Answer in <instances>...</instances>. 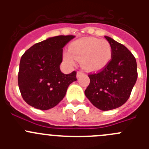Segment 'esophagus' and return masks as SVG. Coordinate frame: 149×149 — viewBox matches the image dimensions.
<instances>
[{"mask_svg": "<svg viewBox=\"0 0 149 149\" xmlns=\"http://www.w3.org/2000/svg\"><path fill=\"white\" fill-rule=\"evenodd\" d=\"M83 74L82 72H77V77H79Z\"/></svg>", "mask_w": 149, "mask_h": 149, "instance_id": "esophagus-1", "label": "esophagus"}]
</instances>
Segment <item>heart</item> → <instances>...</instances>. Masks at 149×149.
<instances>
[{
  "instance_id": "heart-1",
  "label": "heart",
  "mask_w": 149,
  "mask_h": 149,
  "mask_svg": "<svg viewBox=\"0 0 149 149\" xmlns=\"http://www.w3.org/2000/svg\"><path fill=\"white\" fill-rule=\"evenodd\" d=\"M113 51L108 41L97 38H84L72 43L70 51H65L63 58L74 65L76 60L87 71H98L104 68L112 58Z\"/></svg>"
}]
</instances>
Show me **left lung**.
<instances>
[{
  "mask_svg": "<svg viewBox=\"0 0 149 149\" xmlns=\"http://www.w3.org/2000/svg\"><path fill=\"white\" fill-rule=\"evenodd\" d=\"M112 47L110 63L98 73L89 74L90 83L85 95L101 110L118 108L131 95L137 79L136 59L125 46L105 36Z\"/></svg>",
  "mask_w": 149,
  "mask_h": 149,
  "instance_id": "obj_1",
  "label": "left lung"
}]
</instances>
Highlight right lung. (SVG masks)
<instances>
[{"instance_id":"add662e5","label":"right lung","mask_w":149,"mask_h":149,"mask_svg":"<svg viewBox=\"0 0 149 149\" xmlns=\"http://www.w3.org/2000/svg\"><path fill=\"white\" fill-rule=\"evenodd\" d=\"M74 36H57L30 47L21 58L18 83L26 103L42 110H49L65 97L68 86L77 81L75 71H60L63 48Z\"/></svg>"}]
</instances>
